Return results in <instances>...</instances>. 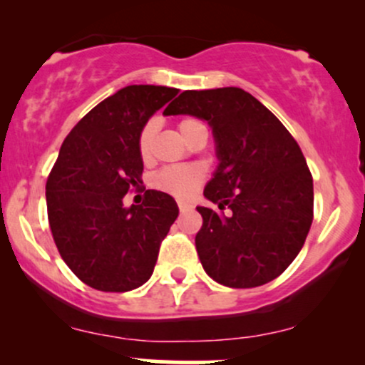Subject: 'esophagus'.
I'll return each mask as SVG.
<instances>
[{"label":"esophagus","instance_id":"34e87169","mask_svg":"<svg viewBox=\"0 0 365 365\" xmlns=\"http://www.w3.org/2000/svg\"><path fill=\"white\" fill-rule=\"evenodd\" d=\"M177 204H178V209H180V211H187V209H190L192 206H190V204H188V202H185V200H182V199H178L177 200Z\"/></svg>","mask_w":365,"mask_h":365}]
</instances>
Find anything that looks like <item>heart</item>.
<instances>
[{
    "label": "heart",
    "mask_w": 365,
    "mask_h": 365,
    "mask_svg": "<svg viewBox=\"0 0 365 365\" xmlns=\"http://www.w3.org/2000/svg\"><path fill=\"white\" fill-rule=\"evenodd\" d=\"M178 130L185 139L190 142L195 133L206 130L202 121L195 118H182L178 121ZM158 132V121L149 120L142 125L137 135V150L142 161H149L153 156V142ZM206 178V170L200 165H173L159 170L153 177V187L158 190L168 192L175 197H190L200 183Z\"/></svg>",
    "instance_id": "1"
}]
</instances>
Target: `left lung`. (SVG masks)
<instances>
[{
	"mask_svg": "<svg viewBox=\"0 0 365 365\" xmlns=\"http://www.w3.org/2000/svg\"><path fill=\"white\" fill-rule=\"evenodd\" d=\"M211 125L220 159L197 207L195 247L204 271L230 288L278 278L304 247L314 217L312 175L292 133L238 87L185 91L165 110Z\"/></svg>",
	"mask_w": 365,
	"mask_h": 365,
	"instance_id": "1",
	"label": "left lung"
}]
</instances>
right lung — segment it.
<instances>
[{"mask_svg":"<svg viewBox=\"0 0 365 365\" xmlns=\"http://www.w3.org/2000/svg\"><path fill=\"white\" fill-rule=\"evenodd\" d=\"M177 94L173 87H125L63 140L46 182L49 228L66 266L96 290L128 292L148 282L177 220V202L165 192L145 190L139 206H123L125 194L142 183L139 130Z\"/></svg>","mask_w":365,"mask_h":365,"instance_id":"right-lung-1","label":"right lung"}]
</instances>
